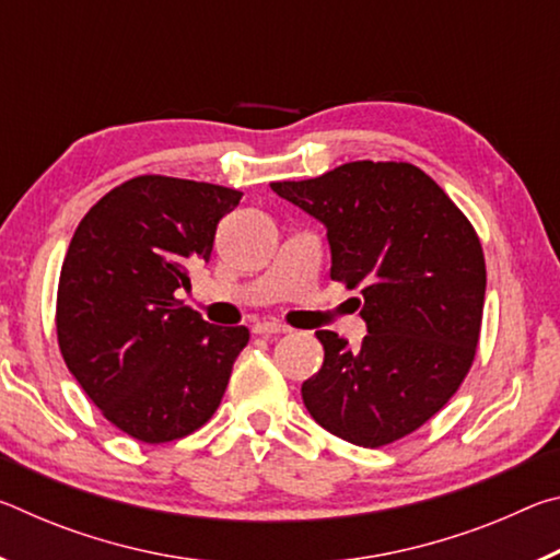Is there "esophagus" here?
Returning <instances> with one entry per match:
<instances>
[{"label": "esophagus", "instance_id": "34e87169", "mask_svg": "<svg viewBox=\"0 0 560 560\" xmlns=\"http://www.w3.org/2000/svg\"><path fill=\"white\" fill-rule=\"evenodd\" d=\"M254 334L259 336H279V334H289V328L283 324H277V320H257V324L252 326Z\"/></svg>", "mask_w": 560, "mask_h": 560}]
</instances>
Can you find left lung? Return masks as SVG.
<instances>
[{
  "mask_svg": "<svg viewBox=\"0 0 560 560\" xmlns=\"http://www.w3.org/2000/svg\"><path fill=\"white\" fill-rule=\"evenodd\" d=\"M271 189L326 226L330 279L360 287L368 336L316 330L324 365L301 385L311 417L358 447H383L447 405L477 353L487 269L479 236L410 163L355 160Z\"/></svg>",
  "mask_w": 560,
  "mask_h": 560,
  "instance_id": "left-lung-1",
  "label": "left lung"
}]
</instances>
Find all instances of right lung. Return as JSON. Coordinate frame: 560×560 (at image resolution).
<instances>
[{
  "mask_svg": "<svg viewBox=\"0 0 560 560\" xmlns=\"http://www.w3.org/2000/svg\"><path fill=\"white\" fill-rule=\"evenodd\" d=\"M240 200L232 187L143 175L73 232L56 299L61 355L106 420L140 442L202 428L249 340L244 326H212L175 299Z\"/></svg>",
  "mask_w": 560,
  "mask_h": 560,
  "instance_id": "right-lung-1",
  "label": "right lung"
}]
</instances>
